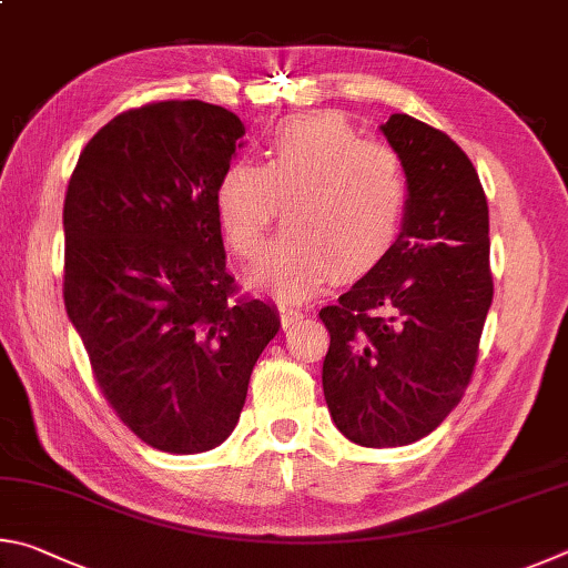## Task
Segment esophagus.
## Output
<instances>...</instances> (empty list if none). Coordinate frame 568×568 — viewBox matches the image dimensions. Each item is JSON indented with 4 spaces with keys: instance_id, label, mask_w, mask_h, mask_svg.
<instances>
[{
    "instance_id": "esophagus-1",
    "label": "esophagus",
    "mask_w": 568,
    "mask_h": 568,
    "mask_svg": "<svg viewBox=\"0 0 568 568\" xmlns=\"http://www.w3.org/2000/svg\"><path fill=\"white\" fill-rule=\"evenodd\" d=\"M278 314H282V322H284V326H290V324H294V322H300L302 316H304V312H302V310H296V306H290V304H278Z\"/></svg>"
}]
</instances>
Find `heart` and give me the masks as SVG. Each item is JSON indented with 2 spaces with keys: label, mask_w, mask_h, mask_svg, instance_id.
Here are the masks:
<instances>
[{
  "label": "heart",
  "mask_w": 568,
  "mask_h": 568,
  "mask_svg": "<svg viewBox=\"0 0 568 568\" xmlns=\"http://www.w3.org/2000/svg\"><path fill=\"white\" fill-rule=\"evenodd\" d=\"M284 204L286 226L254 278L290 302L334 276L359 278L399 244L409 184L399 154L342 114L312 112L268 129L262 166L229 162L214 184V212L232 252L254 258Z\"/></svg>",
  "instance_id": "b5f03b06"
}]
</instances>
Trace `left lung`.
<instances>
[{
  "mask_svg": "<svg viewBox=\"0 0 568 568\" xmlns=\"http://www.w3.org/2000/svg\"><path fill=\"white\" fill-rule=\"evenodd\" d=\"M379 129L409 184L404 232L320 312L332 336L326 406L346 439L374 449L419 442L459 404L494 296L489 206L471 159L409 114Z\"/></svg>",
  "mask_w": 568,
  "mask_h": 568,
  "instance_id": "obj_1",
  "label": "left lung"
}]
</instances>
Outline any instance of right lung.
<instances>
[{
  "mask_svg": "<svg viewBox=\"0 0 568 568\" xmlns=\"http://www.w3.org/2000/svg\"><path fill=\"white\" fill-rule=\"evenodd\" d=\"M224 106L186 99L114 116L64 199V306L97 384L139 439L202 454L234 432L278 314L234 300L214 184L244 142Z\"/></svg>",
  "mask_w": 568,
  "mask_h": 568,
  "instance_id": "1",
  "label": "right lung"
}]
</instances>
